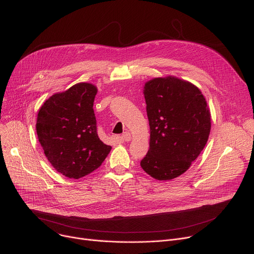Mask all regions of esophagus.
I'll use <instances>...</instances> for the list:
<instances>
[{
    "instance_id": "1",
    "label": "esophagus",
    "mask_w": 254,
    "mask_h": 254,
    "mask_svg": "<svg viewBox=\"0 0 254 254\" xmlns=\"http://www.w3.org/2000/svg\"><path fill=\"white\" fill-rule=\"evenodd\" d=\"M120 139H122L124 142H128V141H130V139H131V136H130V134L128 131H126L125 134L120 137Z\"/></svg>"
}]
</instances>
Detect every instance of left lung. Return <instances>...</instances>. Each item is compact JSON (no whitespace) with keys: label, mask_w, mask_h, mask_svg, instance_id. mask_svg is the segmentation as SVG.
I'll return each instance as SVG.
<instances>
[{"label":"left lung","mask_w":254,"mask_h":254,"mask_svg":"<svg viewBox=\"0 0 254 254\" xmlns=\"http://www.w3.org/2000/svg\"><path fill=\"white\" fill-rule=\"evenodd\" d=\"M143 93L150 140L140 165L156 180H172L188 171L204 149L211 129L210 109L201 90L175 76L149 80Z\"/></svg>","instance_id":"8db88e82"}]
</instances>
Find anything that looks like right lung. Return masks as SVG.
I'll return each instance as SVG.
<instances>
[{
    "mask_svg": "<svg viewBox=\"0 0 254 254\" xmlns=\"http://www.w3.org/2000/svg\"><path fill=\"white\" fill-rule=\"evenodd\" d=\"M98 88L80 82L52 95L41 106L36 129L51 166L68 178L79 179L97 170L111 150L97 132L93 112Z\"/></svg>",
    "mask_w": 254,
    "mask_h": 254,
    "instance_id": "right-lung-1",
    "label": "right lung"
}]
</instances>
